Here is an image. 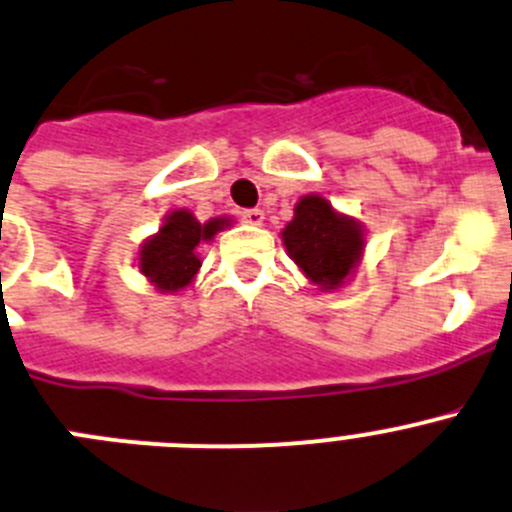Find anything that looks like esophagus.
I'll return each instance as SVG.
<instances>
[{
  "label": "esophagus",
  "instance_id": "obj_1",
  "mask_svg": "<svg viewBox=\"0 0 512 512\" xmlns=\"http://www.w3.org/2000/svg\"><path fill=\"white\" fill-rule=\"evenodd\" d=\"M240 217H242V222H247V225H255V227L265 222V212L257 210V207H252V210H242Z\"/></svg>",
  "mask_w": 512,
  "mask_h": 512
}]
</instances>
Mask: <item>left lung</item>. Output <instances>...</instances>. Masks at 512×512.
I'll list each match as a JSON object with an SVG mask.
<instances>
[{
  "label": "left lung",
  "mask_w": 512,
  "mask_h": 512,
  "mask_svg": "<svg viewBox=\"0 0 512 512\" xmlns=\"http://www.w3.org/2000/svg\"><path fill=\"white\" fill-rule=\"evenodd\" d=\"M280 235L290 260L322 292L350 282L365 252V227L322 195L300 197Z\"/></svg>",
  "instance_id": "8db88e82"
}]
</instances>
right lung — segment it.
<instances>
[{"label": "right lung", "mask_w": 512, "mask_h": 512, "mask_svg": "<svg viewBox=\"0 0 512 512\" xmlns=\"http://www.w3.org/2000/svg\"><path fill=\"white\" fill-rule=\"evenodd\" d=\"M230 217L200 222L190 210H172L155 235L137 250V267L157 292H180L195 282L200 272V245L215 240L217 232L230 227Z\"/></svg>", "instance_id": "right-lung-1"}]
</instances>
